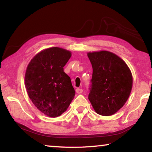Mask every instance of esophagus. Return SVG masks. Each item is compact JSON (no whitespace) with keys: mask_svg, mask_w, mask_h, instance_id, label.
<instances>
[{"mask_svg":"<svg viewBox=\"0 0 152 152\" xmlns=\"http://www.w3.org/2000/svg\"><path fill=\"white\" fill-rule=\"evenodd\" d=\"M76 92L78 94H81V93H82V92H83V90H82V88H76Z\"/></svg>","mask_w":152,"mask_h":152,"instance_id":"34e87169","label":"esophagus"}]
</instances>
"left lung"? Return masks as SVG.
Wrapping results in <instances>:
<instances>
[{
  "instance_id": "obj_1",
  "label": "left lung",
  "mask_w": 152,
  "mask_h": 152,
  "mask_svg": "<svg viewBox=\"0 0 152 152\" xmlns=\"http://www.w3.org/2000/svg\"><path fill=\"white\" fill-rule=\"evenodd\" d=\"M92 66L88 99L95 112L110 116L121 109L129 96L133 77L121 58L108 51L88 52Z\"/></svg>"
}]
</instances>
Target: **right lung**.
I'll list each match as a JSON object with an SVG mask.
<instances>
[{"label":"right lung","instance_id":"obj_1","mask_svg":"<svg viewBox=\"0 0 152 152\" xmlns=\"http://www.w3.org/2000/svg\"><path fill=\"white\" fill-rule=\"evenodd\" d=\"M71 51L53 47L36 54L27 66L25 84L29 99L43 114L57 117L64 113L74 99L75 91L64 66Z\"/></svg>","mask_w":152,"mask_h":152}]
</instances>
